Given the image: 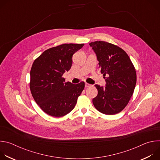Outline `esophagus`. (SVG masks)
<instances>
[{
  "label": "esophagus",
  "mask_w": 160,
  "mask_h": 160,
  "mask_svg": "<svg viewBox=\"0 0 160 160\" xmlns=\"http://www.w3.org/2000/svg\"><path fill=\"white\" fill-rule=\"evenodd\" d=\"M85 87H90V86H91V85H90V84H89V83H85Z\"/></svg>",
  "instance_id": "esophagus-1"
}]
</instances>
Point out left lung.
<instances>
[{"mask_svg": "<svg viewBox=\"0 0 160 160\" xmlns=\"http://www.w3.org/2000/svg\"><path fill=\"white\" fill-rule=\"evenodd\" d=\"M89 45L106 81V87L95 85L98 94L92 99L94 106L105 115H115L125 108L133 93L137 80L135 68L127 54L117 45L103 41Z\"/></svg>", "mask_w": 160, "mask_h": 160, "instance_id": "left-lung-1", "label": "left lung"}]
</instances>
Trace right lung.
<instances>
[{"mask_svg": "<svg viewBox=\"0 0 160 160\" xmlns=\"http://www.w3.org/2000/svg\"><path fill=\"white\" fill-rule=\"evenodd\" d=\"M84 43H64L45 51L37 58L30 71L32 95L49 115L63 117L72 111L85 87V83L65 82L62 77L70 70L73 55Z\"/></svg>", "mask_w": 160, "mask_h": 160, "instance_id": "obj_1", "label": "right lung"}]
</instances>
